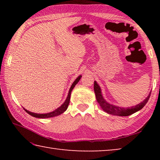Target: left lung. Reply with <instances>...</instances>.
I'll return each mask as SVG.
<instances>
[{"instance_id":"8db88e82","label":"left lung","mask_w":160,"mask_h":160,"mask_svg":"<svg viewBox=\"0 0 160 160\" xmlns=\"http://www.w3.org/2000/svg\"><path fill=\"white\" fill-rule=\"evenodd\" d=\"M94 92H95L97 101L99 103V106L101 107L102 109L107 113H109V114H112L114 116H128L135 112H138V111L140 109H142V108L144 107L145 105L147 104V102L149 100V98H150V94H151V92H150V94H148L147 98L143 100L142 102H140V104H137L136 106L123 108V107L116 106V105L112 104L108 102H107L106 99H104V98L102 96L101 88H100L99 85L97 84L96 81H94Z\"/></svg>"}]
</instances>
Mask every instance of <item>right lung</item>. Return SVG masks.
Masks as SVG:
<instances>
[{
  "instance_id": "obj_1",
  "label": "right lung",
  "mask_w": 160,
  "mask_h": 160,
  "mask_svg": "<svg viewBox=\"0 0 160 160\" xmlns=\"http://www.w3.org/2000/svg\"><path fill=\"white\" fill-rule=\"evenodd\" d=\"M81 77H82V75H79L75 80L73 82H72L71 87H70L69 92H68V97L65 100V102H63V104H61V106L59 107L57 109H55L53 112H49V113H33V112H29V111L25 109V108H24V109L25 110V112L27 113H28L29 115H31L32 116H34L35 118H51V117H54V116H58L61 114V113H63L64 112H66V109H68V104L70 103V94H71V92L72 90H73L74 87L75 86V85L79 82Z\"/></svg>"
}]
</instances>
